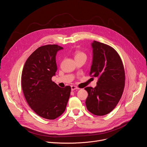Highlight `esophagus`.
<instances>
[{"label":"esophagus","instance_id":"esophagus-1","mask_svg":"<svg viewBox=\"0 0 147 147\" xmlns=\"http://www.w3.org/2000/svg\"><path fill=\"white\" fill-rule=\"evenodd\" d=\"M76 89H79L78 87H76L75 86H71V90L72 91H74V90H75Z\"/></svg>","mask_w":147,"mask_h":147}]
</instances>
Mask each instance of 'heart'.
<instances>
[{
	"instance_id": "heart-1",
	"label": "heart",
	"mask_w": 147,
	"mask_h": 147,
	"mask_svg": "<svg viewBox=\"0 0 147 147\" xmlns=\"http://www.w3.org/2000/svg\"><path fill=\"white\" fill-rule=\"evenodd\" d=\"M74 58L75 60L78 59H80V58H86V55L84 53L83 51H79V50H76L74 53Z\"/></svg>"
}]
</instances>
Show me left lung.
<instances>
[{
    "instance_id": "8db88e82",
    "label": "left lung",
    "mask_w": 147,
    "mask_h": 147,
    "mask_svg": "<svg viewBox=\"0 0 147 147\" xmlns=\"http://www.w3.org/2000/svg\"><path fill=\"white\" fill-rule=\"evenodd\" d=\"M90 75L98 78L97 86L87 87V109L97 116L111 112L119 102L125 87V74L121 58L112 47L94 40Z\"/></svg>"
}]
</instances>
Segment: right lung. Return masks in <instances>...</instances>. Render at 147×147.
<instances>
[{
    "instance_id": "right-lung-1",
    "label": "right lung",
    "mask_w": 147,
    "mask_h": 147,
    "mask_svg": "<svg viewBox=\"0 0 147 147\" xmlns=\"http://www.w3.org/2000/svg\"><path fill=\"white\" fill-rule=\"evenodd\" d=\"M63 49L57 45L39 47L26 60L21 75L24 97L31 108L43 118L53 120L65 110L71 88L51 80L57 69L55 56Z\"/></svg>"
}]
</instances>
